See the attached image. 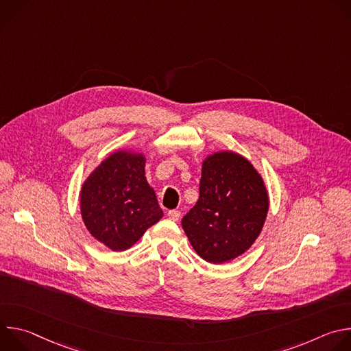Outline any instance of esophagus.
I'll return each instance as SVG.
<instances>
[{"label": "esophagus", "mask_w": 351, "mask_h": 351, "mask_svg": "<svg viewBox=\"0 0 351 351\" xmlns=\"http://www.w3.org/2000/svg\"><path fill=\"white\" fill-rule=\"evenodd\" d=\"M168 217H169V219H172V221H179L180 219V211H178V210H171L169 213H168Z\"/></svg>", "instance_id": "esophagus-1"}]
</instances>
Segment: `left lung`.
Instances as JSON below:
<instances>
[{
    "mask_svg": "<svg viewBox=\"0 0 351 351\" xmlns=\"http://www.w3.org/2000/svg\"><path fill=\"white\" fill-rule=\"evenodd\" d=\"M268 194L254 167L236 153H217L203 162L199 197L182 226L195 253L213 264L241 256L258 237Z\"/></svg>",
    "mask_w": 351,
    "mask_h": 351,
    "instance_id": "left-lung-1",
    "label": "left lung"
}]
</instances>
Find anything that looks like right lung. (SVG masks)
Masks as SVG:
<instances>
[{"mask_svg": "<svg viewBox=\"0 0 351 351\" xmlns=\"http://www.w3.org/2000/svg\"><path fill=\"white\" fill-rule=\"evenodd\" d=\"M144 164L140 154L118 152L103 161L82 187L84 225L114 252L132 247L164 215L144 176Z\"/></svg>", "mask_w": 351, "mask_h": 351, "instance_id": "1", "label": "right lung"}]
</instances>
